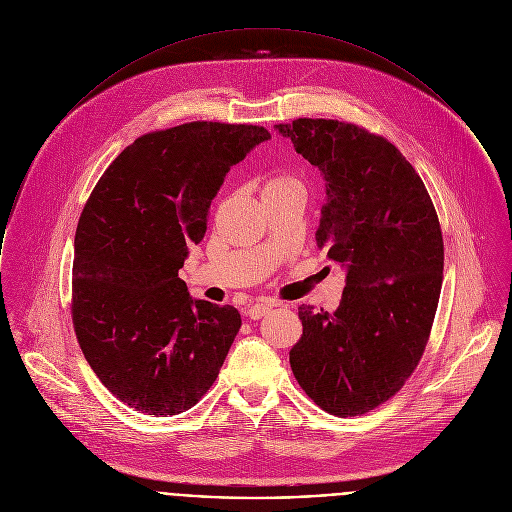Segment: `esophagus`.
Instances as JSON below:
<instances>
[{
  "label": "esophagus",
  "mask_w": 512,
  "mask_h": 512,
  "mask_svg": "<svg viewBox=\"0 0 512 512\" xmlns=\"http://www.w3.org/2000/svg\"><path fill=\"white\" fill-rule=\"evenodd\" d=\"M272 308H274V304H254V306H250V308H248V312H246V314H248V318H250V320H260V318H262V316H266Z\"/></svg>",
  "instance_id": "obj_1"
}]
</instances>
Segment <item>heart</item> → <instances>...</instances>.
Listing matches in <instances>:
<instances>
[{"mask_svg": "<svg viewBox=\"0 0 512 512\" xmlns=\"http://www.w3.org/2000/svg\"><path fill=\"white\" fill-rule=\"evenodd\" d=\"M260 192H262V198L274 196V194H284V192H302L304 194V182L292 172L274 171L264 176Z\"/></svg>", "mask_w": 512, "mask_h": 512, "instance_id": "heart-1", "label": "heart"}]
</instances>
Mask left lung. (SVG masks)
Returning <instances> with one entry per match:
<instances>
[{"mask_svg": "<svg viewBox=\"0 0 512 512\" xmlns=\"http://www.w3.org/2000/svg\"><path fill=\"white\" fill-rule=\"evenodd\" d=\"M276 129L324 172L316 242L347 268L336 312L298 308L304 330L290 365L318 407L363 415L405 385L431 336L445 260L439 216L421 176L381 135L338 119Z\"/></svg>", "mask_w": 512, "mask_h": 512, "instance_id": "left-lung-1", "label": "left lung"}]
</instances>
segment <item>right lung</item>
Returning <instances> with one entry per match:
<instances>
[{"instance_id": "obj_1", "label": "right lung", "mask_w": 512, "mask_h": 512, "mask_svg": "<svg viewBox=\"0 0 512 512\" xmlns=\"http://www.w3.org/2000/svg\"><path fill=\"white\" fill-rule=\"evenodd\" d=\"M258 125L192 121L153 131L103 172L75 232L71 318L101 383L171 417L216 381L240 330L232 306L192 300L178 270L204 238L226 172L268 141Z\"/></svg>"}]
</instances>
